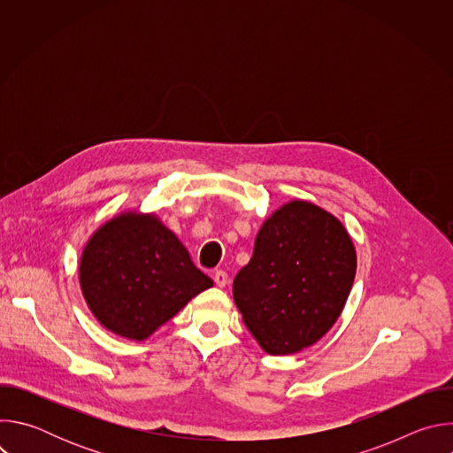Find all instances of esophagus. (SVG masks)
I'll return each instance as SVG.
<instances>
[{
	"instance_id": "1",
	"label": "esophagus",
	"mask_w": 453,
	"mask_h": 453,
	"mask_svg": "<svg viewBox=\"0 0 453 453\" xmlns=\"http://www.w3.org/2000/svg\"><path fill=\"white\" fill-rule=\"evenodd\" d=\"M213 281H215V285H217V287H220V288H222V287H226V285H227V281H229V280H227V274H226L224 271H215V273H213Z\"/></svg>"
}]
</instances>
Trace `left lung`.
<instances>
[{"label": "left lung", "instance_id": "1", "mask_svg": "<svg viewBox=\"0 0 453 453\" xmlns=\"http://www.w3.org/2000/svg\"><path fill=\"white\" fill-rule=\"evenodd\" d=\"M355 273L357 250L342 222L296 199L262 224L250 262L233 281V297L265 353L292 355L332 330Z\"/></svg>", "mask_w": 453, "mask_h": 453}]
</instances>
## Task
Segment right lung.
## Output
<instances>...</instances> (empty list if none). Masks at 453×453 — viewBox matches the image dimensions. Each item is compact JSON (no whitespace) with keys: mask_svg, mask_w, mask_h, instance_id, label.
<instances>
[{"mask_svg":"<svg viewBox=\"0 0 453 453\" xmlns=\"http://www.w3.org/2000/svg\"><path fill=\"white\" fill-rule=\"evenodd\" d=\"M79 283L100 325L127 341H147L189 299L213 287L156 213L127 210L84 245Z\"/></svg>","mask_w":453,"mask_h":453,"instance_id":"add662e5","label":"right lung"}]
</instances>
